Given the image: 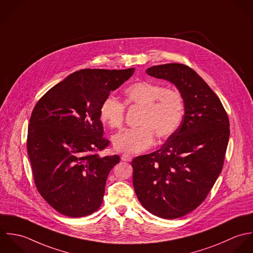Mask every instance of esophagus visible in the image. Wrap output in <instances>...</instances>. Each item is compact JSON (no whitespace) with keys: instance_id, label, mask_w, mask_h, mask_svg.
I'll list each match as a JSON object with an SVG mask.
<instances>
[{"instance_id":"34e87169","label":"esophagus","mask_w":253,"mask_h":253,"mask_svg":"<svg viewBox=\"0 0 253 253\" xmlns=\"http://www.w3.org/2000/svg\"><path fill=\"white\" fill-rule=\"evenodd\" d=\"M121 160L123 161H131L132 160V156L129 154H122L121 155Z\"/></svg>"}]
</instances>
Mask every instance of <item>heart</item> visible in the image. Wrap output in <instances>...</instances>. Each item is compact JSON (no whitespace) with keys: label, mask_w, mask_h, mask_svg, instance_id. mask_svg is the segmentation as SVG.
<instances>
[{"label":"heart","mask_w":253,"mask_h":253,"mask_svg":"<svg viewBox=\"0 0 253 253\" xmlns=\"http://www.w3.org/2000/svg\"><path fill=\"white\" fill-rule=\"evenodd\" d=\"M124 104L142 107L138 128L128 129L113 138V146L119 152L135 153L150 149L154 135L164 140L180 126L185 102L175 90L151 82L131 84L124 91ZM100 117L111 129H121L124 123L125 106L112 97L105 98L100 107Z\"/></svg>","instance_id":"obj_1"}]
</instances>
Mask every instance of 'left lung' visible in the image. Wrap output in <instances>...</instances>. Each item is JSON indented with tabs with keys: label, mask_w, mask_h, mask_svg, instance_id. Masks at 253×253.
I'll use <instances>...</instances> for the list:
<instances>
[{
	"label": "left lung",
	"mask_w": 253,
	"mask_h": 253,
	"mask_svg": "<svg viewBox=\"0 0 253 253\" xmlns=\"http://www.w3.org/2000/svg\"><path fill=\"white\" fill-rule=\"evenodd\" d=\"M146 72L177 87L185 114L161 149L133 159V186L149 212L176 219L200 206L214 186L224 164L230 122L217 95L191 67L166 63Z\"/></svg>",
	"instance_id": "8db88e82"
}]
</instances>
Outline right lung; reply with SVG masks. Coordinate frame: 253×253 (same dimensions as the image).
I'll return each instance as SVG.
<instances>
[{
	"instance_id": "right-lung-1",
	"label": "right lung",
	"mask_w": 253,
	"mask_h": 253,
	"mask_svg": "<svg viewBox=\"0 0 253 253\" xmlns=\"http://www.w3.org/2000/svg\"><path fill=\"white\" fill-rule=\"evenodd\" d=\"M82 69L67 76L36 103L28 125L27 152L36 188L62 215L78 218L97 211L118 155L101 157V102L134 73Z\"/></svg>"
}]
</instances>
